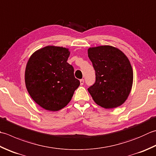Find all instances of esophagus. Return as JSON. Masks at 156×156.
<instances>
[{"label":"esophagus","instance_id":"obj_1","mask_svg":"<svg viewBox=\"0 0 156 156\" xmlns=\"http://www.w3.org/2000/svg\"><path fill=\"white\" fill-rule=\"evenodd\" d=\"M80 85L82 86V85H83L84 84V79H81V80H80Z\"/></svg>","mask_w":156,"mask_h":156}]
</instances>
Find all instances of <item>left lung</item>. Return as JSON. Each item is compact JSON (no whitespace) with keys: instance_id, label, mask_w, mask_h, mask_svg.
<instances>
[{"instance_id":"8db88e82","label":"left lung","mask_w":156,"mask_h":156,"mask_svg":"<svg viewBox=\"0 0 156 156\" xmlns=\"http://www.w3.org/2000/svg\"><path fill=\"white\" fill-rule=\"evenodd\" d=\"M88 56L95 70L96 81L88 88L94 101L105 109L122 105L133 82L129 58L118 48L109 45L90 47Z\"/></svg>"}]
</instances>
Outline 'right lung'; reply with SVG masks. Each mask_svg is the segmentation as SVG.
Listing matches in <instances>:
<instances>
[{"instance_id": "1", "label": "right lung", "mask_w": 156, "mask_h": 156, "mask_svg": "<svg viewBox=\"0 0 156 156\" xmlns=\"http://www.w3.org/2000/svg\"><path fill=\"white\" fill-rule=\"evenodd\" d=\"M69 48L47 46L35 51L27 61L25 83L27 92L41 108L59 111L68 104L80 81L67 61Z\"/></svg>"}]
</instances>
